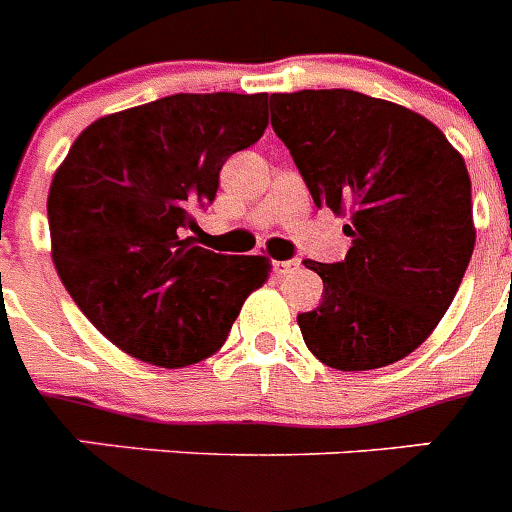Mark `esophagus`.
<instances>
[{"label": "esophagus", "instance_id": "1", "mask_svg": "<svg viewBox=\"0 0 512 512\" xmlns=\"http://www.w3.org/2000/svg\"><path fill=\"white\" fill-rule=\"evenodd\" d=\"M271 269H274V274H277V277H287V274H292V271L300 269V261L297 259L274 261V264H271Z\"/></svg>", "mask_w": 512, "mask_h": 512}]
</instances>
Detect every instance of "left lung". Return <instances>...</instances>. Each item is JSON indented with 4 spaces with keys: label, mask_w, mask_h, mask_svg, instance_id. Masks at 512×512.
I'll return each instance as SVG.
<instances>
[{
    "label": "left lung",
    "mask_w": 512,
    "mask_h": 512,
    "mask_svg": "<svg viewBox=\"0 0 512 512\" xmlns=\"http://www.w3.org/2000/svg\"><path fill=\"white\" fill-rule=\"evenodd\" d=\"M271 128L318 207L348 212L346 259L305 261L323 302L297 315L341 372L395 364L431 336L474 251L464 158L418 112L351 89L271 94Z\"/></svg>",
    "instance_id": "8db88e82"
}]
</instances>
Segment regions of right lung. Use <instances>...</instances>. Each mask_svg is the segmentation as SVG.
Wrapping results in <instances>:
<instances>
[{
	"mask_svg": "<svg viewBox=\"0 0 512 512\" xmlns=\"http://www.w3.org/2000/svg\"><path fill=\"white\" fill-rule=\"evenodd\" d=\"M269 94H171L99 117L48 192L53 264L71 300L117 348L176 369L223 346L269 277L264 256L184 238L220 169L269 125Z\"/></svg>",
	"mask_w": 512,
	"mask_h": 512,
	"instance_id": "obj_1",
	"label": "right lung"
}]
</instances>
